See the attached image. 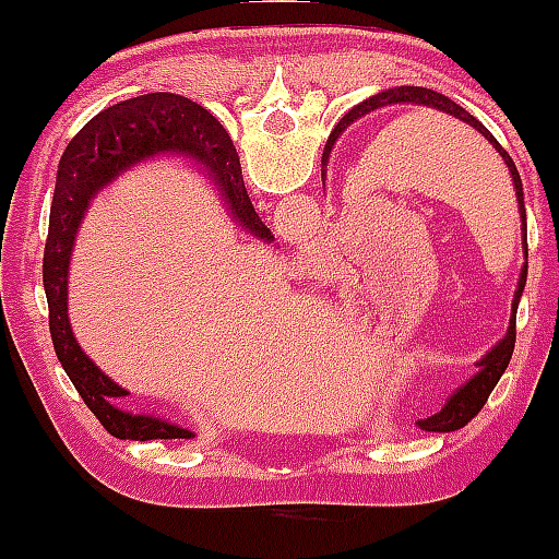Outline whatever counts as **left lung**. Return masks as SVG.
<instances>
[{"mask_svg": "<svg viewBox=\"0 0 559 559\" xmlns=\"http://www.w3.org/2000/svg\"><path fill=\"white\" fill-rule=\"evenodd\" d=\"M391 105H418V107H428V110L447 112V115H452V118L463 120L465 126H471L473 131H478L480 136L489 141V144L493 146V152H497V155L502 157V163L507 165V170H510L512 186H515L518 213H521V230H523V254H525V260H528V241H525V204H523L521 173H518L515 163H512V157L507 155L504 146L491 136L489 128H486L484 123H478V120L473 118V115L467 112V110H463V107H460L457 102H452L444 94L433 92V88H423V86L386 88V92H378L373 96H368V99H365V102H360V105L352 107V110L346 112L342 120H338V126L333 128L331 136H329V144H325V150H323V170H320V173H323V186H325V168H329V157H331L333 144H336V139L342 136V133L352 123H357V120L365 118V115L381 110V107H391ZM525 275H528V262H523V267H521V278H518L515 297H512V318H510V325H507V333H504L502 342H499L491 352H486V355L480 357V360H478V373L473 376L467 383H463V386L454 391L452 396H449V402L444 404V409H441L439 415H433V418L423 420L420 428H426V431H457V428H463L465 423H471L480 413V407H484L486 400H489V394L493 391V386H497V381H499V378H502V373L507 370V365H510L512 349H515V307H518V301H521V294H523V286H525Z\"/></svg>", "mask_w": 559, "mask_h": 559, "instance_id": "8db88e82", "label": "left lung"}]
</instances>
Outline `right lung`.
Masks as SVG:
<instances>
[{
  "mask_svg": "<svg viewBox=\"0 0 559 559\" xmlns=\"http://www.w3.org/2000/svg\"><path fill=\"white\" fill-rule=\"evenodd\" d=\"M165 157L186 159L194 168L204 170L243 230L267 243L275 239L249 202L239 155L226 128L202 105L181 94L157 92L133 96L94 115L70 139L57 168L49 236L44 247L49 333H52L57 360L79 389L81 400L115 439H194L189 428L155 418V415L128 413L120 407L118 400L128 391L120 389L110 376L102 373L92 357L81 349L68 318L70 258H73L75 234L86 210L92 207L99 191H105L128 170Z\"/></svg>",
  "mask_w": 559,
  "mask_h": 559,
  "instance_id": "obj_1",
  "label": "right lung"
}]
</instances>
